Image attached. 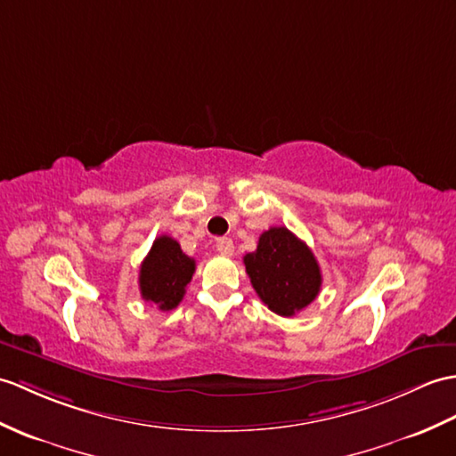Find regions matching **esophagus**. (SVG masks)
Wrapping results in <instances>:
<instances>
[{
	"label": "esophagus",
	"mask_w": 456,
	"mask_h": 456,
	"mask_svg": "<svg viewBox=\"0 0 456 456\" xmlns=\"http://www.w3.org/2000/svg\"><path fill=\"white\" fill-rule=\"evenodd\" d=\"M216 248L219 254H224V256H231L232 252H235V245H232V240L227 237H221L216 242Z\"/></svg>",
	"instance_id": "34e87169"
}]
</instances>
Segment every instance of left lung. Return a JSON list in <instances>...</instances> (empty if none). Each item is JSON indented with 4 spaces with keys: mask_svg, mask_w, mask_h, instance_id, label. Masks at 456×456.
<instances>
[{
    "mask_svg": "<svg viewBox=\"0 0 456 456\" xmlns=\"http://www.w3.org/2000/svg\"><path fill=\"white\" fill-rule=\"evenodd\" d=\"M254 291L280 316H293L311 305L321 291L322 276L313 250L288 227H270L258 247L245 256Z\"/></svg>",
    "mask_w": 456,
    "mask_h": 456,
    "instance_id": "1",
    "label": "left lung"
}]
</instances>
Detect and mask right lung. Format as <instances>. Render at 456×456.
Wrapping results in <instances>:
<instances>
[{"label": "right lung", "mask_w": 456, "mask_h": 456, "mask_svg": "<svg viewBox=\"0 0 456 456\" xmlns=\"http://www.w3.org/2000/svg\"><path fill=\"white\" fill-rule=\"evenodd\" d=\"M196 272V260L186 256L178 242L161 235L155 239L140 268V291L147 303L171 311L183 301L186 285Z\"/></svg>", "instance_id": "add662e5"}]
</instances>
